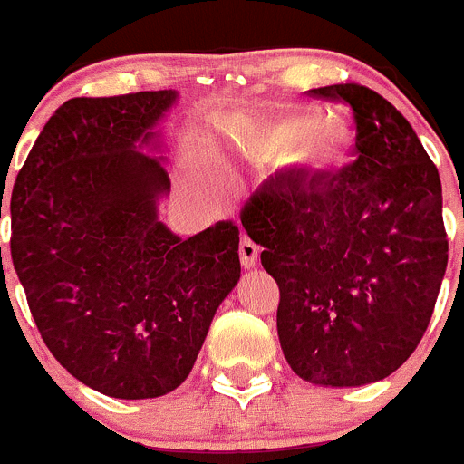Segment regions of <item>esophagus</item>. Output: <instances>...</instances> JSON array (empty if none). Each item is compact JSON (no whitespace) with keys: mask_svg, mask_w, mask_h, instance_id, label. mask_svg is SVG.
I'll use <instances>...</instances> for the list:
<instances>
[{"mask_svg":"<svg viewBox=\"0 0 464 464\" xmlns=\"http://www.w3.org/2000/svg\"><path fill=\"white\" fill-rule=\"evenodd\" d=\"M238 256H241L243 268H255L256 259H259V246L247 237H243L241 246H238Z\"/></svg>","mask_w":464,"mask_h":464,"instance_id":"34e87169","label":"esophagus"}]
</instances>
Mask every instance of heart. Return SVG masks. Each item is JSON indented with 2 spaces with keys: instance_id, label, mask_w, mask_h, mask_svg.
I'll list each match as a JSON object with an SVG mask.
<instances>
[{
  "instance_id": "heart-1",
  "label": "heart",
  "mask_w": 464,
  "mask_h": 464,
  "mask_svg": "<svg viewBox=\"0 0 464 464\" xmlns=\"http://www.w3.org/2000/svg\"><path fill=\"white\" fill-rule=\"evenodd\" d=\"M297 150L302 167L314 173H329L350 158V132L341 123H324L318 108H291L259 130L264 153Z\"/></svg>"
}]
</instances>
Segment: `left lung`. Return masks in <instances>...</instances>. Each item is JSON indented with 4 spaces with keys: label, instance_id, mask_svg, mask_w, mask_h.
<instances>
[{
    "label": "left lung",
    "instance_id": "8db88e82",
    "mask_svg": "<svg viewBox=\"0 0 464 464\" xmlns=\"http://www.w3.org/2000/svg\"><path fill=\"white\" fill-rule=\"evenodd\" d=\"M347 103L356 160L336 176L288 171L241 214L279 286L277 336L293 372L324 388L390 377L433 315L449 259L442 185L403 114L356 82L311 90Z\"/></svg>",
    "mask_w": 464,
    "mask_h": 464
}]
</instances>
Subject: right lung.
<instances>
[{"instance_id": "1", "label": "right lung", "mask_w": 464, "mask_h": 464, "mask_svg": "<svg viewBox=\"0 0 464 464\" xmlns=\"http://www.w3.org/2000/svg\"><path fill=\"white\" fill-rule=\"evenodd\" d=\"M176 101V90L65 101L13 185L11 256L40 336L72 377L114 399L180 386L241 277L237 226L180 238L158 217L171 191L160 121Z\"/></svg>"}]
</instances>
